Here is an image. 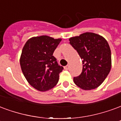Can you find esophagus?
<instances>
[{
  "label": "esophagus",
  "instance_id": "34e87169",
  "mask_svg": "<svg viewBox=\"0 0 121 121\" xmlns=\"http://www.w3.org/2000/svg\"><path fill=\"white\" fill-rule=\"evenodd\" d=\"M64 69H65V70H69V65H66V66H65V67H64Z\"/></svg>",
  "mask_w": 121,
  "mask_h": 121
}]
</instances>
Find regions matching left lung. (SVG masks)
Returning a JSON list of instances; mask_svg holds the SVG:
<instances>
[{
	"label": "left lung",
	"instance_id": "left-lung-1",
	"mask_svg": "<svg viewBox=\"0 0 121 121\" xmlns=\"http://www.w3.org/2000/svg\"><path fill=\"white\" fill-rule=\"evenodd\" d=\"M69 41L83 62L82 72L74 77V83L83 90L97 88L104 81L112 67L108 43L101 36L88 32L69 38Z\"/></svg>",
	"mask_w": 121,
	"mask_h": 121
}]
</instances>
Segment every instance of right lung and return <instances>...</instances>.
<instances>
[{
	"label": "right lung",
	"instance_id": "1",
	"mask_svg": "<svg viewBox=\"0 0 121 121\" xmlns=\"http://www.w3.org/2000/svg\"><path fill=\"white\" fill-rule=\"evenodd\" d=\"M61 41L43 35L30 38L24 45L20 67L27 82L36 90L45 92L58 83L63 67L58 65L53 53Z\"/></svg>",
	"mask_w": 121,
	"mask_h": 121
}]
</instances>
